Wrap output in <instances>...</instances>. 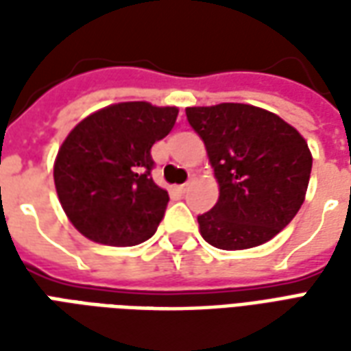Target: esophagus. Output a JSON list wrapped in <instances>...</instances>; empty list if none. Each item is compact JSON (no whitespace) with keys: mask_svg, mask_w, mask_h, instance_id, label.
Listing matches in <instances>:
<instances>
[{"mask_svg":"<svg viewBox=\"0 0 351 351\" xmlns=\"http://www.w3.org/2000/svg\"><path fill=\"white\" fill-rule=\"evenodd\" d=\"M188 188H190V182H184L182 186H180V191H188Z\"/></svg>","mask_w":351,"mask_h":351,"instance_id":"34e87169","label":"esophagus"}]
</instances>
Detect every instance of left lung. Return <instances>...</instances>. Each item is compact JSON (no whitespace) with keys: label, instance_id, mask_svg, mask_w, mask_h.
Returning <instances> with one entry per match:
<instances>
[{"label":"left lung","instance_id":"8db88e82","mask_svg":"<svg viewBox=\"0 0 351 351\" xmlns=\"http://www.w3.org/2000/svg\"><path fill=\"white\" fill-rule=\"evenodd\" d=\"M186 116L220 186L218 203L197 216L203 239L220 250H246L278 235L308 188L312 154L301 133L244 103L188 107Z\"/></svg>","mask_w":351,"mask_h":351}]
</instances>
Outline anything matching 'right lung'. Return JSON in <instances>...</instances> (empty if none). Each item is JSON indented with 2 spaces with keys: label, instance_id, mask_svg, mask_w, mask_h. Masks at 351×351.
Segmentation results:
<instances>
[{
  "label": "right lung",
  "instance_id": "add662e5",
  "mask_svg": "<svg viewBox=\"0 0 351 351\" xmlns=\"http://www.w3.org/2000/svg\"><path fill=\"white\" fill-rule=\"evenodd\" d=\"M176 107L146 101L110 105L86 116L58 150L54 184L67 218L107 246H135L156 233L169 193L152 180V146L167 137Z\"/></svg>",
  "mask_w": 351,
  "mask_h": 351
}]
</instances>
